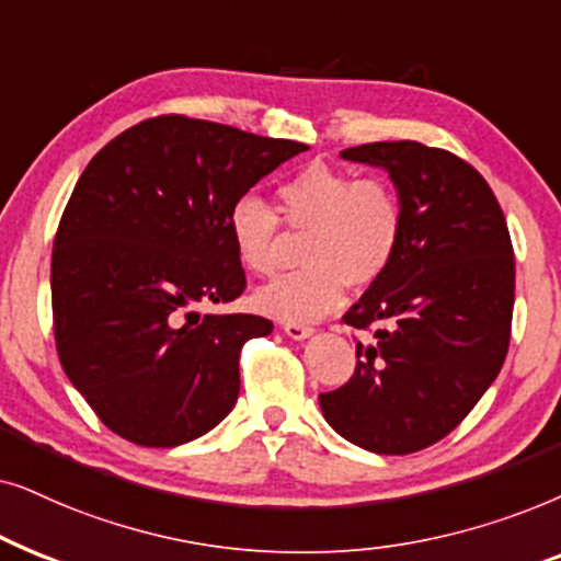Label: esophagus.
I'll use <instances>...</instances> for the list:
<instances>
[{
  "label": "esophagus",
  "mask_w": 561,
  "mask_h": 561,
  "mask_svg": "<svg viewBox=\"0 0 561 561\" xmlns=\"http://www.w3.org/2000/svg\"><path fill=\"white\" fill-rule=\"evenodd\" d=\"M282 331H285L293 341H305V339H310L312 333H316L310 325H302V323H285V325H282Z\"/></svg>",
  "instance_id": "1"
}]
</instances>
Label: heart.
Instances as JSON below:
<instances>
[{
	"label": "heart",
	"mask_w": 561,
	"mask_h": 561,
	"mask_svg": "<svg viewBox=\"0 0 561 561\" xmlns=\"http://www.w3.org/2000/svg\"><path fill=\"white\" fill-rule=\"evenodd\" d=\"M282 215L308 230L302 268L261 287L253 302L279 320H318L343 302L346 285H371L398 253L405 210L385 179H354L348 171L312 163L279 186ZM236 256L251 274L272 276L285 264L274 207L245 192L228 213Z\"/></svg>",
	"instance_id": "heart-1"
}]
</instances>
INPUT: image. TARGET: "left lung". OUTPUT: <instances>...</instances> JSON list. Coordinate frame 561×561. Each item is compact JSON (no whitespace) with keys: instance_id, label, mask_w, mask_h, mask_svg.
<instances>
[{"instance_id":"8db88e82","label":"left lung","mask_w":561,"mask_h":561,"mask_svg":"<svg viewBox=\"0 0 561 561\" xmlns=\"http://www.w3.org/2000/svg\"><path fill=\"white\" fill-rule=\"evenodd\" d=\"M341 159L385 169L405 210L392 264L348 308L375 341L356 371L320 394L325 421L375 454L442 442L495 382L511 341L515 261L488 182L442 148L415 140L364 144Z\"/></svg>"}]
</instances>
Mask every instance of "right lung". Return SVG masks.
Instances as JSON below:
<instances>
[{"label": "right lung", "mask_w": 561, "mask_h": 561, "mask_svg": "<svg viewBox=\"0 0 561 561\" xmlns=\"http://www.w3.org/2000/svg\"><path fill=\"white\" fill-rule=\"evenodd\" d=\"M308 146L163 115L119 133L89 161L50 259L56 348L100 421L140 446L213 431L238 400V356L272 320L199 312L245 276L228 213Z\"/></svg>", "instance_id": "add662e5"}]
</instances>
